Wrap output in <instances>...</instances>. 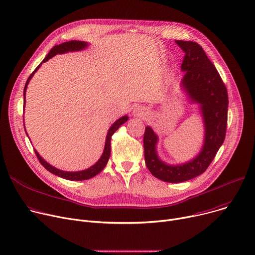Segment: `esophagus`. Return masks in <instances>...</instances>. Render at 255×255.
I'll use <instances>...</instances> for the list:
<instances>
[{"instance_id":"esophagus-1","label":"esophagus","mask_w":255,"mask_h":255,"mask_svg":"<svg viewBox=\"0 0 255 255\" xmlns=\"http://www.w3.org/2000/svg\"><path fill=\"white\" fill-rule=\"evenodd\" d=\"M148 114L147 110L144 108V107H141V106H137L134 108L133 110V115L135 116V117H139V118H143L145 117V116Z\"/></svg>"}]
</instances>
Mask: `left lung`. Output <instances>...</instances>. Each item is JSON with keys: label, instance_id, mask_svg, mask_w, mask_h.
Wrapping results in <instances>:
<instances>
[{"label": "left lung", "instance_id": "8db88e82", "mask_svg": "<svg viewBox=\"0 0 255 255\" xmlns=\"http://www.w3.org/2000/svg\"><path fill=\"white\" fill-rule=\"evenodd\" d=\"M185 52L181 70L185 72L181 85L189 100L199 105L204 125V140L200 152L187 163L169 165L156 152L157 135L146 126L143 136L144 159L149 172L157 179L180 183L193 179L207 169L222 146L227 129L228 92L215 65L197 42L176 40Z\"/></svg>", "mask_w": 255, "mask_h": 255}]
</instances>
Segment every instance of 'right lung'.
Returning a JSON list of instances; mask_svg holds the SVG:
<instances>
[{"label": "right lung", "mask_w": 255, "mask_h": 255, "mask_svg": "<svg viewBox=\"0 0 255 255\" xmlns=\"http://www.w3.org/2000/svg\"><path fill=\"white\" fill-rule=\"evenodd\" d=\"M87 47H88V43L87 42L80 41V40H70V41H66V42H63L61 44L55 45V47L50 51V53L47 55V57H45L42 60V62L35 68V70L30 74V76L28 77V79H27V81L25 83L24 90H23V96H24V107H25V95H26L27 85H28L30 79L32 78L34 73L38 70V68L41 66L42 63L47 62L48 60H50L51 58H53L57 54H65V53H68V52H77V51L84 50ZM127 120H128V116L125 115V116H123V117H121L120 119H118L116 122H114V124L110 127V129L108 131L107 138H106V143H105V148H104V152H103L102 156L100 157V159L97 161V163L94 166L89 167L86 170L78 171V172H66V171L59 170V169L53 167L52 165H50L49 163H47V161H45L39 155V153L35 149H34V152H35V154H36V156H37V158L39 160V163L45 169H47L49 172L53 173L56 176H59L61 178L67 179V180H71V181H82V180L90 179L92 177H95L96 175H98L99 173H101L104 170V168L106 167V165L108 164V160H109L110 154H111V138H112V135L119 129V127L121 125H123L125 122H127ZM24 129H25V126H24ZM26 135H27V133H26Z\"/></svg>", "instance_id": "add662e5"}]
</instances>
